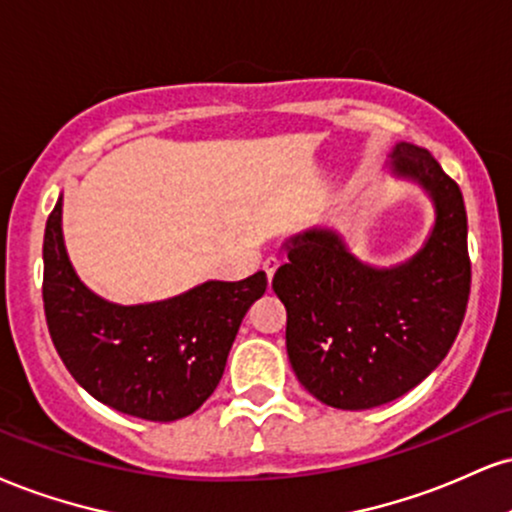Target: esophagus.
<instances>
[{"instance_id": "1", "label": "esophagus", "mask_w": 512, "mask_h": 512, "mask_svg": "<svg viewBox=\"0 0 512 512\" xmlns=\"http://www.w3.org/2000/svg\"><path fill=\"white\" fill-rule=\"evenodd\" d=\"M279 257H267V260L262 262V267H264V272H267V279H269V283H272V279H274V274H276V269H279Z\"/></svg>"}]
</instances>
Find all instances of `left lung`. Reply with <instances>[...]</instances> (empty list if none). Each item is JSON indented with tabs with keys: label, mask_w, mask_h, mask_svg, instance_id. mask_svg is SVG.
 <instances>
[{
	"label": "left lung",
	"mask_w": 512,
	"mask_h": 512,
	"mask_svg": "<svg viewBox=\"0 0 512 512\" xmlns=\"http://www.w3.org/2000/svg\"><path fill=\"white\" fill-rule=\"evenodd\" d=\"M389 169L434 202V229L408 262H360L331 229L286 240L272 288L300 384L338 410H369L415 389L448 355L470 298L463 193L424 147L396 143Z\"/></svg>",
	"instance_id": "8db88e82"
}]
</instances>
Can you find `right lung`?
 <instances>
[{
    "label": "right lung",
    "instance_id": "add662e5",
    "mask_svg": "<svg viewBox=\"0 0 512 512\" xmlns=\"http://www.w3.org/2000/svg\"><path fill=\"white\" fill-rule=\"evenodd\" d=\"M42 300L71 377L109 408L150 422L193 415L217 389L245 312L267 274L205 281L176 298L116 305L78 279L61 236V197L47 219Z\"/></svg>",
    "mask_w": 512,
    "mask_h": 512
}]
</instances>
